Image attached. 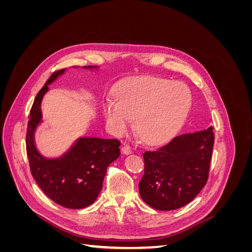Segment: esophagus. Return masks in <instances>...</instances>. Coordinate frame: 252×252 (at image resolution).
Returning a JSON list of instances; mask_svg holds the SVG:
<instances>
[{
	"label": "esophagus",
	"mask_w": 252,
	"mask_h": 252,
	"mask_svg": "<svg viewBox=\"0 0 252 252\" xmlns=\"http://www.w3.org/2000/svg\"><path fill=\"white\" fill-rule=\"evenodd\" d=\"M122 152H123L124 155H130V154H132V149L130 148V146H129V145L125 144L124 146L122 147Z\"/></svg>",
	"instance_id": "esophagus-1"
}]
</instances>
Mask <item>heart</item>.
<instances>
[{
    "label": "heart",
    "instance_id": "obj_1",
    "mask_svg": "<svg viewBox=\"0 0 252 252\" xmlns=\"http://www.w3.org/2000/svg\"><path fill=\"white\" fill-rule=\"evenodd\" d=\"M117 101L105 103L110 130L124 134L132 125L147 144L169 141L184 125L192 104L191 90L184 83L158 78L127 82L116 94Z\"/></svg>",
    "mask_w": 252,
    "mask_h": 252
}]
</instances>
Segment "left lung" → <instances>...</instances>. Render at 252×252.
Masks as SVG:
<instances>
[{"label":"left lung","instance_id":"left-lung-1","mask_svg":"<svg viewBox=\"0 0 252 252\" xmlns=\"http://www.w3.org/2000/svg\"><path fill=\"white\" fill-rule=\"evenodd\" d=\"M213 144V127H209L145 151L139 183L143 201L158 210L179 209L191 202L208 181Z\"/></svg>","mask_w":252,"mask_h":252}]
</instances>
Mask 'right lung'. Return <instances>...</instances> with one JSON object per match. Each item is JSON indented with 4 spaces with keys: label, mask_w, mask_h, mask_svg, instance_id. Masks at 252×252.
Listing matches in <instances>:
<instances>
[{
    "label": "right lung",
    "mask_w": 252,
    "mask_h": 252,
    "mask_svg": "<svg viewBox=\"0 0 252 252\" xmlns=\"http://www.w3.org/2000/svg\"><path fill=\"white\" fill-rule=\"evenodd\" d=\"M64 71L60 69L53 72L34 98L29 113L26 151L30 171L43 192L63 207L81 209L96 200L107 167L120 157L121 143L116 139L81 138L60 158L47 159L39 154L34 145V130L42 119V98L49 84Z\"/></svg>",
    "instance_id": "right-lung-1"
}]
</instances>
